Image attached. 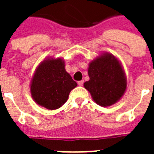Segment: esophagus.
Segmentation results:
<instances>
[{"instance_id": "34e87169", "label": "esophagus", "mask_w": 154, "mask_h": 154, "mask_svg": "<svg viewBox=\"0 0 154 154\" xmlns=\"http://www.w3.org/2000/svg\"><path fill=\"white\" fill-rule=\"evenodd\" d=\"M83 83H84V81H79V82H77V84L79 86H82L83 85Z\"/></svg>"}]
</instances>
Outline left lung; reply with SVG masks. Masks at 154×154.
Listing matches in <instances>:
<instances>
[{
	"instance_id": "obj_1",
	"label": "left lung",
	"mask_w": 154,
	"mask_h": 154,
	"mask_svg": "<svg viewBox=\"0 0 154 154\" xmlns=\"http://www.w3.org/2000/svg\"><path fill=\"white\" fill-rule=\"evenodd\" d=\"M89 81L84 87L93 100L102 107L114 105L125 93L127 79L120 60L109 53H103L89 64Z\"/></svg>"
}]
</instances>
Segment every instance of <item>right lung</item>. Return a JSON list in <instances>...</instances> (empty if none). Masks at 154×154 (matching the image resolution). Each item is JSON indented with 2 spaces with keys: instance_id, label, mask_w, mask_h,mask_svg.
I'll return each instance as SVG.
<instances>
[{
  "instance_id": "obj_1",
  "label": "right lung",
  "mask_w": 154,
  "mask_h": 154,
  "mask_svg": "<svg viewBox=\"0 0 154 154\" xmlns=\"http://www.w3.org/2000/svg\"><path fill=\"white\" fill-rule=\"evenodd\" d=\"M77 82L65 69L62 58L47 57L37 66L30 83L33 101L47 109H59L68 100Z\"/></svg>"
}]
</instances>
